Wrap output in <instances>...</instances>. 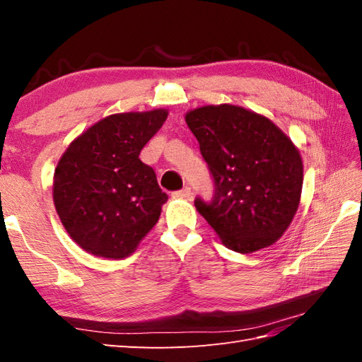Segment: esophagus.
Returning <instances> with one entry per match:
<instances>
[{
    "label": "esophagus",
    "mask_w": 362,
    "mask_h": 362,
    "mask_svg": "<svg viewBox=\"0 0 362 362\" xmlns=\"http://www.w3.org/2000/svg\"><path fill=\"white\" fill-rule=\"evenodd\" d=\"M191 196H193V191H191L189 187H185L180 191H175V193H173V197H175V199H189Z\"/></svg>",
    "instance_id": "1"
}]
</instances>
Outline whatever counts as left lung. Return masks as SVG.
<instances>
[{
  "label": "left lung",
  "mask_w": 362,
  "mask_h": 362,
  "mask_svg": "<svg viewBox=\"0 0 362 362\" xmlns=\"http://www.w3.org/2000/svg\"><path fill=\"white\" fill-rule=\"evenodd\" d=\"M185 121L214 179L213 201L197 197L196 210L222 244L252 253L279 241L302 196L297 146L264 115L240 105H202Z\"/></svg>",
  "instance_id": "8db88e82"
}]
</instances>
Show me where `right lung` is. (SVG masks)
Masks as SVG:
<instances>
[{"label": "right lung", "instance_id": "right-lung-1", "mask_svg": "<svg viewBox=\"0 0 362 362\" xmlns=\"http://www.w3.org/2000/svg\"><path fill=\"white\" fill-rule=\"evenodd\" d=\"M166 109L115 113L76 136L54 171V206L71 240L95 257L134 253L168 201L140 152Z\"/></svg>", "mask_w": 362, "mask_h": 362}]
</instances>
